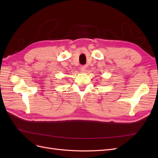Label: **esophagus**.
<instances>
[{"label": "esophagus", "mask_w": 158, "mask_h": 158, "mask_svg": "<svg viewBox=\"0 0 158 158\" xmlns=\"http://www.w3.org/2000/svg\"><path fill=\"white\" fill-rule=\"evenodd\" d=\"M86 70V66H80V71L82 72V73H84Z\"/></svg>", "instance_id": "esophagus-1"}]
</instances>
